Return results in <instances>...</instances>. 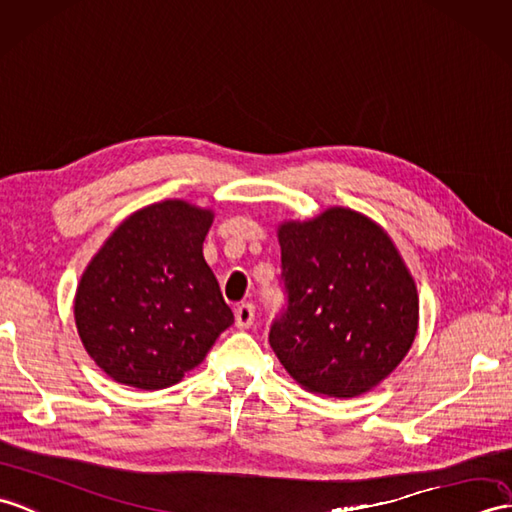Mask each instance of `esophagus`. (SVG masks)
Here are the masks:
<instances>
[{
  "instance_id": "1",
  "label": "esophagus",
  "mask_w": 512,
  "mask_h": 512,
  "mask_svg": "<svg viewBox=\"0 0 512 512\" xmlns=\"http://www.w3.org/2000/svg\"><path fill=\"white\" fill-rule=\"evenodd\" d=\"M255 320V305L251 303H242L240 307H235V325L237 329H248Z\"/></svg>"
}]
</instances>
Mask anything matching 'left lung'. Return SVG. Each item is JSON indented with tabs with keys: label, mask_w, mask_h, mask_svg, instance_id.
<instances>
[{
	"label": "left lung",
	"mask_w": 512,
	"mask_h": 512,
	"mask_svg": "<svg viewBox=\"0 0 512 512\" xmlns=\"http://www.w3.org/2000/svg\"><path fill=\"white\" fill-rule=\"evenodd\" d=\"M281 281L288 305L270 347L296 382L325 397H358L406 358L419 296L388 233L362 213L331 207L283 222Z\"/></svg>",
	"instance_id": "1"
}]
</instances>
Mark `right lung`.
I'll return each instance as SVG.
<instances>
[{"label": "right lung", "mask_w": 512, "mask_h": 512, "mask_svg": "<svg viewBox=\"0 0 512 512\" xmlns=\"http://www.w3.org/2000/svg\"><path fill=\"white\" fill-rule=\"evenodd\" d=\"M209 209L163 200L135 211L91 259L74 316L87 353L115 382L174 386L233 325L202 257Z\"/></svg>", "instance_id": "add662e5"}]
</instances>
